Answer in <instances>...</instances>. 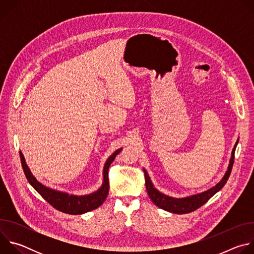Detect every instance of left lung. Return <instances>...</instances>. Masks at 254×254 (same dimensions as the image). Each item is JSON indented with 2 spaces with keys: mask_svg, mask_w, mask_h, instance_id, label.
Masks as SVG:
<instances>
[{
  "mask_svg": "<svg viewBox=\"0 0 254 254\" xmlns=\"http://www.w3.org/2000/svg\"><path fill=\"white\" fill-rule=\"evenodd\" d=\"M238 143V139L235 143V146L232 150V154H231V159L229 162V166H228V170L226 171L224 177L222 178V180L220 182L217 184L216 186H214L213 188L202 192L200 194L197 195H193V196H189V197H185V198H173L170 196H167L161 192H159L153 185L152 181L148 175V173L146 172V170L143 169L144 172V179H146V188H147V192L151 198V200L155 203V205H157L159 208L164 209L166 211H169L171 213H175V214H186V213H190L195 211L196 209L200 208L201 206H203L213 195H215L217 192L220 191L224 185L226 184L227 180L231 174V170L233 167V163H234V154H235V149Z\"/></svg>",
  "mask_w": 254,
  "mask_h": 254,
  "instance_id": "obj_1",
  "label": "left lung"
}]
</instances>
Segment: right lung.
<instances>
[{
  "mask_svg": "<svg viewBox=\"0 0 254 254\" xmlns=\"http://www.w3.org/2000/svg\"><path fill=\"white\" fill-rule=\"evenodd\" d=\"M122 149L116 151L110 158L107 159L103 168V183L102 186L96 191L89 195L84 196H75L69 195L64 192L55 191L48 187H45L40 182H38L36 178L32 175L29 170L23 154L20 152V159L22 163V167L25 173V176L28 182L32 185V187L37 191L51 206H53L58 211L63 213L71 214V215H79L91 210L98 208L106 199L110 191V182H108V168L114 162L117 155L121 153Z\"/></svg>",
  "mask_w": 254,
  "mask_h": 254,
  "instance_id": "obj_1",
  "label": "right lung"
}]
</instances>
